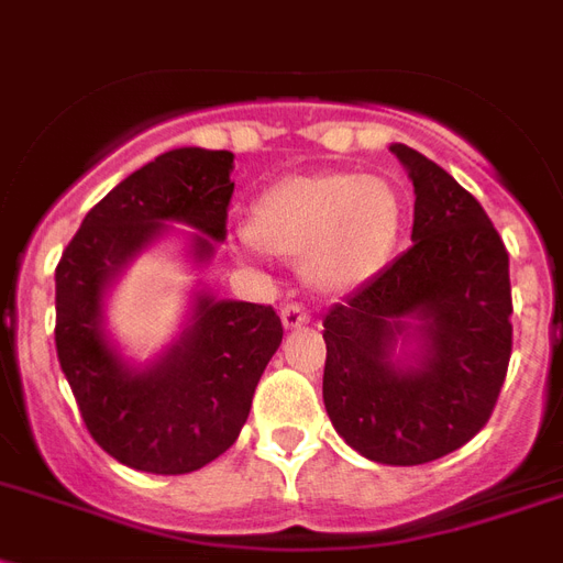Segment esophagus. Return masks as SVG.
<instances>
[{
	"label": "esophagus",
	"instance_id": "esophagus-1",
	"mask_svg": "<svg viewBox=\"0 0 563 563\" xmlns=\"http://www.w3.org/2000/svg\"><path fill=\"white\" fill-rule=\"evenodd\" d=\"M280 321L286 330H300V327L309 324V312L300 303H286L280 309Z\"/></svg>",
	"mask_w": 563,
	"mask_h": 563
}]
</instances>
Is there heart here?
Wrapping results in <instances>:
<instances>
[{
    "instance_id": "heart-1",
    "label": "heart",
    "mask_w": 563,
    "mask_h": 563,
    "mask_svg": "<svg viewBox=\"0 0 563 563\" xmlns=\"http://www.w3.org/2000/svg\"><path fill=\"white\" fill-rule=\"evenodd\" d=\"M402 201L385 178L360 172L291 175L251 207L245 245L300 260L321 295H344L374 280L400 242Z\"/></svg>"
}]
</instances>
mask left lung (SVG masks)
<instances>
[{
	"mask_svg": "<svg viewBox=\"0 0 563 563\" xmlns=\"http://www.w3.org/2000/svg\"><path fill=\"white\" fill-rule=\"evenodd\" d=\"M388 148L415 187L411 247L324 316V406L356 453L409 467L488 423L511 360V280L482 203L409 145Z\"/></svg>",
	"mask_w": 563,
	"mask_h": 563,
	"instance_id": "left-lung-1",
	"label": "left lung"
}]
</instances>
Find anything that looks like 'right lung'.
Instances as JSON below:
<instances>
[{"label":"right lung","instance_id":"right-lung-1","mask_svg":"<svg viewBox=\"0 0 563 563\" xmlns=\"http://www.w3.org/2000/svg\"><path fill=\"white\" fill-rule=\"evenodd\" d=\"M233 154L172 148L110 189L55 268V347L92 441L143 473L180 476L219 459L245 427L256 383L283 342L277 312L195 289L175 342L152 362L122 356L104 298L136 256L178 233L207 265L228 236Z\"/></svg>","mask_w":563,"mask_h":563}]
</instances>
